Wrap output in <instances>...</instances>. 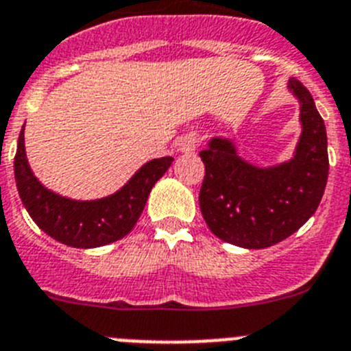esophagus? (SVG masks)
Instances as JSON below:
<instances>
[{
  "instance_id": "34e87169",
  "label": "esophagus",
  "mask_w": 351,
  "mask_h": 351,
  "mask_svg": "<svg viewBox=\"0 0 351 351\" xmlns=\"http://www.w3.org/2000/svg\"><path fill=\"white\" fill-rule=\"evenodd\" d=\"M200 144V135L197 132H190L179 138V151L181 153H193Z\"/></svg>"
}]
</instances>
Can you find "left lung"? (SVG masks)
I'll list each match as a JSON object with an SVG mask.
<instances>
[{"instance_id": "left-lung-1", "label": "left lung", "mask_w": 351, "mask_h": 351, "mask_svg": "<svg viewBox=\"0 0 351 351\" xmlns=\"http://www.w3.org/2000/svg\"><path fill=\"white\" fill-rule=\"evenodd\" d=\"M288 89L300 104V133L293 158L256 167L237 154L230 138L214 137L200 151L206 176L198 195L207 226L225 243L246 250L274 246L315 214L328 178L327 132L311 93L291 77Z\"/></svg>"}]
</instances>
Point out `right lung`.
Wrapping results in <instances>:
<instances>
[{
  "label": "right lung",
  "instance_id": "1",
  "mask_svg": "<svg viewBox=\"0 0 351 351\" xmlns=\"http://www.w3.org/2000/svg\"><path fill=\"white\" fill-rule=\"evenodd\" d=\"M173 158L147 161L121 190L98 200H71L47 190L31 170L24 147V126L14 160L19 197L33 221L58 243L71 247H98L116 243L132 230L158 179Z\"/></svg>",
  "mask_w": 351,
  "mask_h": 351
}]
</instances>
